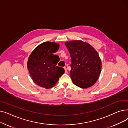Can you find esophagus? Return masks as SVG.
Instances as JSON below:
<instances>
[{"label": "esophagus", "mask_w": 128, "mask_h": 128, "mask_svg": "<svg viewBox=\"0 0 128 128\" xmlns=\"http://www.w3.org/2000/svg\"><path fill=\"white\" fill-rule=\"evenodd\" d=\"M64 70H65V72H67V70H66V67H64Z\"/></svg>", "instance_id": "1"}]
</instances>
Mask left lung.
Returning a JSON list of instances; mask_svg holds the SVG:
<instances>
[{"instance_id": "8db88e82", "label": "left lung", "mask_w": 128, "mask_h": 128, "mask_svg": "<svg viewBox=\"0 0 128 128\" xmlns=\"http://www.w3.org/2000/svg\"><path fill=\"white\" fill-rule=\"evenodd\" d=\"M70 55V76L72 82L82 88L94 84L101 70L102 63L96 51L88 43L73 40L65 44Z\"/></svg>"}]
</instances>
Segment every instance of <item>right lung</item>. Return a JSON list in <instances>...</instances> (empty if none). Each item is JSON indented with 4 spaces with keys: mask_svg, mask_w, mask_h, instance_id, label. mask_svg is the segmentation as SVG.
I'll use <instances>...</instances> for the list:
<instances>
[{
    "mask_svg": "<svg viewBox=\"0 0 128 128\" xmlns=\"http://www.w3.org/2000/svg\"><path fill=\"white\" fill-rule=\"evenodd\" d=\"M59 44L49 42L39 44L30 56L28 68L32 79L37 85L49 89L54 86L65 72L56 65L60 60L56 52Z\"/></svg>",
    "mask_w": 128,
    "mask_h": 128,
    "instance_id": "obj_1",
    "label": "right lung"
}]
</instances>
